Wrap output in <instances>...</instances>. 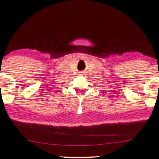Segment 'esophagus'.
I'll use <instances>...</instances> for the list:
<instances>
[{
    "label": "esophagus",
    "mask_w": 159,
    "mask_h": 159,
    "mask_svg": "<svg viewBox=\"0 0 159 159\" xmlns=\"http://www.w3.org/2000/svg\"><path fill=\"white\" fill-rule=\"evenodd\" d=\"M82 75H84V74H82Z\"/></svg>",
    "instance_id": "obj_1"
}]
</instances>
